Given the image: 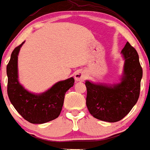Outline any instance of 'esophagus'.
<instances>
[{
	"mask_svg": "<svg viewBox=\"0 0 150 150\" xmlns=\"http://www.w3.org/2000/svg\"><path fill=\"white\" fill-rule=\"evenodd\" d=\"M74 77H75V80H76V81L83 82V81H84V80H86V74L85 71H83V70H77V71L75 73Z\"/></svg>",
	"mask_w": 150,
	"mask_h": 150,
	"instance_id": "1",
	"label": "esophagus"
}]
</instances>
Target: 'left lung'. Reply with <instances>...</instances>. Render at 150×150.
<instances>
[{
  "label": "left lung",
  "instance_id": "1",
  "mask_svg": "<svg viewBox=\"0 0 150 150\" xmlns=\"http://www.w3.org/2000/svg\"><path fill=\"white\" fill-rule=\"evenodd\" d=\"M121 53L125 59L124 73L120 83L112 86L86 81V106L93 117L114 122L124 118L139 99L143 69L139 55L127 42Z\"/></svg>",
  "mask_w": 150,
  "mask_h": 150
}]
</instances>
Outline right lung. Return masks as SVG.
<instances>
[{
    "mask_svg": "<svg viewBox=\"0 0 150 150\" xmlns=\"http://www.w3.org/2000/svg\"><path fill=\"white\" fill-rule=\"evenodd\" d=\"M14 48L7 66V95L16 110L31 123H44L57 118L64 105L65 93L73 86L74 79L60 81L41 94L28 92L17 80V55L21 46Z\"/></svg>",
    "mask_w": 150,
    "mask_h": 150,
    "instance_id": "right-lung-1",
    "label": "right lung"
}]
</instances>
